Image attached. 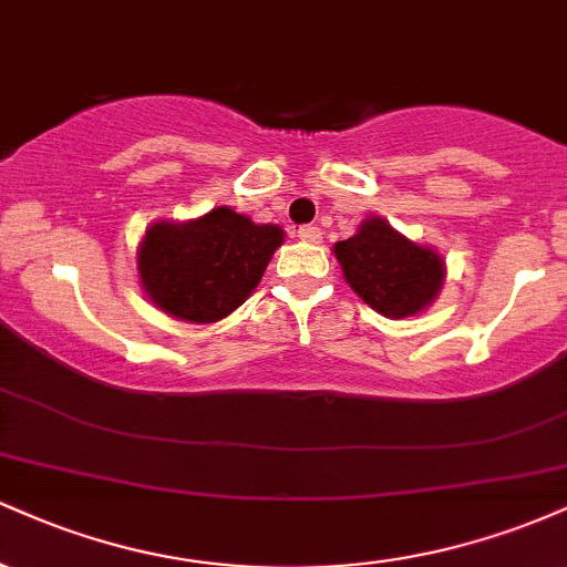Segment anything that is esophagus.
<instances>
[{"mask_svg": "<svg viewBox=\"0 0 567 567\" xmlns=\"http://www.w3.org/2000/svg\"><path fill=\"white\" fill-rule=\"evenodd\" d=\"M298 239H303V243H320L322 239V231H320V226H301V229H298Z\"/></svg>", "mask_w": 567, "mask_h": 567, "instance_id": "34e87169", "label": "esophagus"}]
</instances>
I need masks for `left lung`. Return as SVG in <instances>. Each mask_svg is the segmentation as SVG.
Wrapping results in <instances>:
<instances>
[{
	"mask_svg": "<svg viewBox=\"0 0 567 567\" xmlns=\"http://www.w3.org/2000/svg\"><path fill=\"white\" fill-rule=\"evenodd\" d=\"M351 290L389 320L424 311L445 282L437 250L410 243L379 216L362 220L354 237L333 247Z\"/></svg>",
	"mask_w": 567,
	"mask_h": 567,
	"instance_id": "1",
	"label": "left lung"
}]
</instances>
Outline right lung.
<instances>
[{"mask_svg": "<svg viewBox=\"0 0 567 567\" xmlns=\"http://www.w3.org/2000/svg\"><path fill=\"white\" fill-rule=\"evenodd\" d=\"M285 231L252 224L231 207L202 218L159 220L138 247V277L157 309L175 320L218 322L261 282Z\"/></svg>", "mask_w": 567, "mask_h": 567, "instance_id": "right-lung-1", "label": "right lung"}]
</instances>
